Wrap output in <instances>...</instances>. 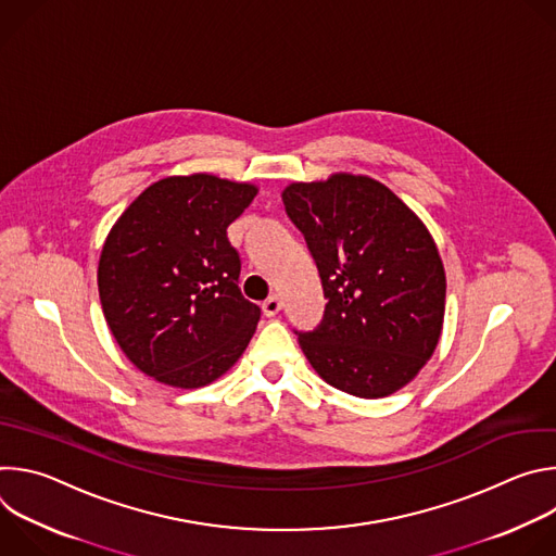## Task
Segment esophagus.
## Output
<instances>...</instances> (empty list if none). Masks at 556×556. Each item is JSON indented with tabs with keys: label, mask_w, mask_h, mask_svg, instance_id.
<instances>
[{
	"label": "esophagus",
	"mask_w": 556,
	"mask_h": 556,
	"mask_svg": "<svg viewBox=\"0 0 556 556\" xmlns=\"http://www.w3.org/2000/svg\"><path fill=\"white\" fill-rule=\"evenodd\" d=\"M281 305H283V303H281V299H279L277 294H270V296L262 303V309H264V314H266V316H275V314L281 309Z\"/></svg>",
	"instance_id": "esophagus-1"
}]
</instances>
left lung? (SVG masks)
Masks as SVG:
<instances>
[{"mask_svg": "<svg viewBox=\"0 0 556 556\" xmlns=\"http://www.w3.org/2000/svg\"><path fill=\"white\" fill-rule=\"evenodd\" d=\"M281 198L328 299L321 324L296 332L305 358L358 399L399 391L442 332L446 277L427 226L367 176L294 182Z\"/></svg>", "mask_w": 556, "mask_h": 556, "instance_id": "left-lung-1", "label": "left lung"}]
</instances>
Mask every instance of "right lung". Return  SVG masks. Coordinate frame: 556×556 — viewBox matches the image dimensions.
<instances>
[{
  "instance_id": "obj_1",
  "label": "right lung",
  "mask_w": 556,
  "mask_h": 556,
  "mask_svg": "<svg viewBox=\"0 0 556 556\" xmlns=\"http://www.w3.org/2000/svg\"><path fill=\"white\" fill-rule=\"evenodd\" d=\"M257 187L208 174L147 187L110 230L99 262L105 321L147 376L180 389L213 382L242 356L262 316L244 299L226 228Z\"/></svg>"
}]
</instances>
